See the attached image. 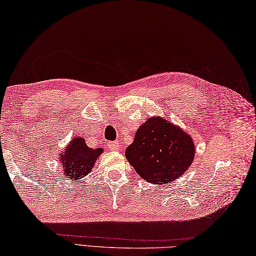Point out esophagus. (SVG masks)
Here are the masks:
<instances>
[{
	"label": "esophagus",
	"mask_w": 256,
	"mask_h": 256,
	"mask_svg": "<svg viewBox=\"0 0 256 256\" xmlns=\"http://www.w3.org/2000/svg\"><path fill=\"white\" fill-rule=\"evenodd\" d=\"M108 148H110V150H112V151H116V150H118V148H120V143H118V141L110 142V143H108Z\"/></svg>",
	"instance_id": "esophagus-1"
}]
</instances>
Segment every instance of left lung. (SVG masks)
I'll use <instances>...</instances> for the list:
<instances>
[{
  "mask_svg": "<svg viewBox=\"0 0 256 256\" xmlns=\"http://www.w3.org/2000/svg\"><path fill=\"white\" fill-rule=\"evenodd\" d=\"M125 156L148 182H172L182 176L194 158V146L187 133L161 118H151L136 131Z\"/></svg>",
  "mask_w": 256,
  "mask_h": 256,
  "instance_id": "left-lung-1",
  "label": "left lung"
}]
</instances>
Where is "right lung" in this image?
<instances>
[{
  "label": "right lung",
  "instance_id": "obj_1",
  "mask_svg": "<svg viewBox=\"0 0 256 256\" xmlns=\"http://www.w3.org/2000/svg\"><path fill=\"white\" fill-rule=\"evenodd\" d=\"M103 148H90L82 138H72L66 151L60 158L64 174L69 179H80L92 171L95 160Z\"/></svg>",
  "mask_w": 256,
  "mask_h": 256
}]
</instances>
